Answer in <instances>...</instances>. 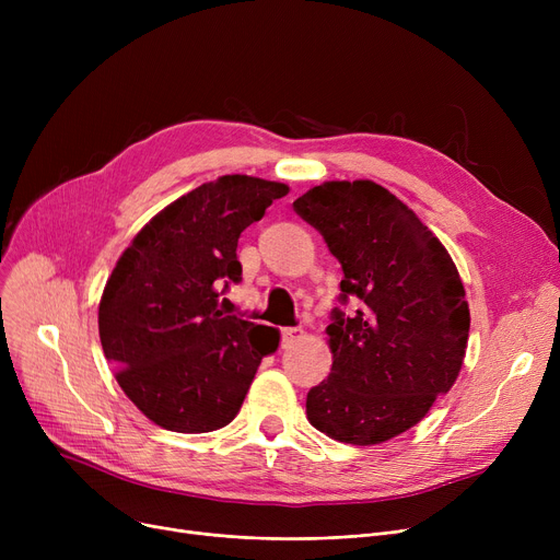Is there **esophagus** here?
I'll use <instances>...</instances> for the list:
<instances>
[{
    "label": "esophagus",
    "instance_id": "34e87169",
    "mask_svg": "<svg viewBox=\"0 0 560 560\" xmlns=\"http://www.w3.org/2000/svg\"><path fill=\"white\" fill-rule=\"evenodd\" d=\"M302 334H304L302 327H283V329H281V342H283V345L295 342Z\"/></svg>",
    "mask_w": 560,
    "mask_h": 560
}]
</instances>
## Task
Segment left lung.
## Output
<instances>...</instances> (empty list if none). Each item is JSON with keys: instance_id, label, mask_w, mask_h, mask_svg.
<instances>
[{"instance_id": "obj_1", "label": "left lung", "mask_w": 560, "mask_h": 560, "mask_svg": "<svg viewBox=\"0 0 560 560\" xmlns=\"http://www.w3.org/2000/svg\"><path fill=\"white\" fill-rule=\"evenodd\" d=\"M342 268L327 327L331 374L308 390V422L349 445L418 424L460 372L469 308L456 265L420 218L374 182H327L292 203Z\"/></svg>"}]
</instances>
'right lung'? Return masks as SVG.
I'll use <instances>...</instances> for the list:
<instances>
[{"label": "right lung", "mask_w": 560, "mask_h": 560, "mask_svg": "<svg viewBox=\"0 0 560 560\" xmlns=\"http://www.w3.org/2000/svg\"><path fill=\"white\" fill-rule=\"evenodd\" d=\"M288 195L285 184L224 174L144 224L113 268L100 302V338L125 395L154 424L179 433L226 427L279 331L218 300L241 283V233Z\"/></svg>", "instance_id": "right-lung-1"}]
</instances>
